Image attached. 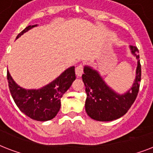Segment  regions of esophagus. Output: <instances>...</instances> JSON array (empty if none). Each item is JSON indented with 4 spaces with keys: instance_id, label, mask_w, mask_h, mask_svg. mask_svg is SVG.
Instances as JSON below:
<instances>
[{
    "instance_id": "34e87169",
    "label": "esophagus",
    "mask_w": 153,
    "mask_h": 153,
    "mask_svg": "<svg viewBox=\"0 0 153 153\" xmlns=\"http://www.w3.org/2000/svg\"><path fill=\"white\" fill-rule=\"evenodd\" d=\"M83 66L82 65H79L78 67L75 68V74L78 77L82 76V74H83Z\"/></svg>"
}]
</instances>
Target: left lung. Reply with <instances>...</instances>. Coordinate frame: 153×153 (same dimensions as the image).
<instances>
[{
    "label": "left lung",
    "mask_w": 153,
    "mask_h": 153,
    "mask_svg": "<svg viewBox=\"0 0 153 153\" xmlns=\"http://www.w3.org/2000/svg\"><path fill=\"white\" fill-rule=\"evenodd\" d=\"M132 53L137 59V68L133 86L125 94L120 95L109 88L98 72L89 67H84L82 81L86 86V111L92 119L100 121H114L128 112L135 102L139 92L141 79V66L139 59V50L130 46Z\"/></svg>",
    "instance_id": "left-lung-1"
}]
</instances>
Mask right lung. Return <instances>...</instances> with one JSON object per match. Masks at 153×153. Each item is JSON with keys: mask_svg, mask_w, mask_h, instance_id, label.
<instances>
[{"mask_svg": "<svg viewBox=\"0 0 153 153\" xmlns=\"http://www.w3.org/2000/svg\"><path fill=\"white\" fill-rule=\"evenodd\" d=\"M36 26L29 25L20 32L16 39ZM7 79L11 95L16 105L26 116L36 121H46L54 118L61 106V98L75 79L74 67L66 70L51 83L39 90H25L12 79L8 71Z\"/></svg>", "mask_w": 153, "mask_h": 153, "instance_id": "obj_1", "label": "right lung"}]
</instances>
